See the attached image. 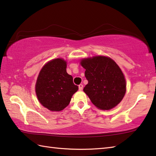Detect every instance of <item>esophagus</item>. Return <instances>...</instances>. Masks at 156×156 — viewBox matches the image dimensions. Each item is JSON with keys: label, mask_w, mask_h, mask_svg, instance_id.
Returning a JSON list of instances; mask_svg holds the SVG:
<instances>
[{"label": "esophagus", "mask_w": 156, "mask_h": 156, "mask_svg": "<svg viewBox=\"0 0 156 156\" xmlns=\"http://www.w3.org/2000/svg\"><path fill=\"white\" fill-rule=\"evenodd\" d=\"M78 88H79V90H83V84H79V85H78Z\"/></svg>", "instance_id": "esophagus-1"}]
</instances>
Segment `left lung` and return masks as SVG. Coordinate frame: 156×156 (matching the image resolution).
Masks as SVG:
<instances>
[{
	"label": "left lung",
	"instance_id": "8db88e82",
	"mask_svg": "<svg viewBox=\"0 0 156 156\" xmlns=\"http://www.w3.org/2000/svg\"><path fill=\"white\" fill-rule=\"evenodd\" d=\"M88 84L84 92L98 108L110 110L120 103L125 95L126 83L123 73L110 58L98 56L83 59Z\"/></svg>",
	"mask_w": 156,
	"mask_h": 156
}]
</instances>
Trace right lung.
Segmentation results:
<instances>
[{
  "label": "right lung",
  "instance_id": "obj_1",
  "mask_svg": "<svg viewBox=\"0 0 156 156\" xmlns=\"http://www.w3.org/2000/svg\"><path fill=\"white\" fill-rule=\"evenodd\" d=\"M66 62L62 58L49 61L39 72L35 85L38 100L51 111H61L68 106L78 87L66 72Z\"/></svg>",
  "mask_w": 156,
  "mask_h": 156
}]
</instances>
